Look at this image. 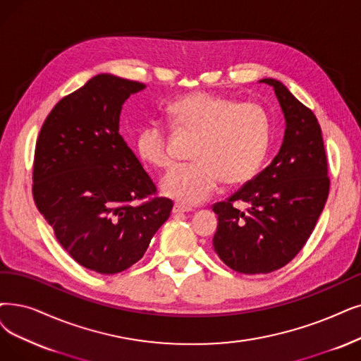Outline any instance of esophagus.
Segmentation results:
<instances>
[{
  "mask_svg": "<svg viewBox=\"0 0 361 361\" xmlns=\"http://www.w3.org/2000/svg\"><path fill=\"white\" fill-rule=\"evenodd\" d=\"M192 210H194L192 207L183 206V204H179V203L173 206V213H188V212H192Z\"/></svg>",
  "mask_w": 361,
  "mask_h": 361,
  "instance_id": "1",
  "label": "esophagus"
}]
</instances>
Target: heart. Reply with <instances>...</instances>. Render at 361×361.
Listing matches in <instances>:
<instances>
[{
  "mask_svg": "<svg viewBox=\"0 0 361 361\" xmlns=\"http://www.w3.org/2000/svg\"><path fill=\"white\" fill-rule=\"evenodd\" d=\"M169 115L178 133L198 139L192 154L195 163L173 167L163 178L164 195L183 204H198L218 191L224 180L244 183L261 167L271 136V118L262 105L195 92L173 102ZM171 145L173 136L157 121L137 133V155L152 167L171 164Z\"/></svg>",
  "mask_w": 361,
  "mask_h": 361,
  "instance_id": "heart-1",
  "label": "heart"
}]
</instances>
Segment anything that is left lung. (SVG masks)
Listing matches in <instances>:
<instances>
[{
	"label": "left lung",
	"instance_id": "obj_1",
	"mask_svg": "<svg viewBox=\"0 0 361 361\" xmlns=\"http://www.w3.org/2000/svg\"><path fill=\"white\" fill-rule=\"evenodd\" d=\"M261 82L274 89L284 114L281 148L267 169L213 206L218 214L214 252L241 274H268L289 264L310 238L330 186L322 128L314 112L283 82L274 78ZM235 200L247 202L250 209H235Z\"/></svg>",
	"mask_w": 361,
	"mask_h": 361
}]
</instances>
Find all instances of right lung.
I'll return each instance as SVG.
<instances>
[{"label":"right lung","mask_w":361,"mask_h":361,"mask_svg":"<svg viewBox=\"0 0 361 361\" xmlns=\"http://www.w3.org/2000/svg\"><path fill=\"white\" fill-rule=\"evenodd\" d=\"M143 89L111 74L93 77L56 104L35 145L39 213L75 262L108 276L142 259L173 209L171 200L152 197L154 182L120 135L123 104Z\"/></svg>","instance_id":"1"}]
</instances>
